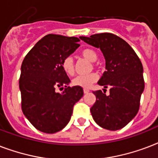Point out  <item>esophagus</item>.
I'll return each mask as SVG.
<instances>
[{"label": "esophagus", "mask_w": 158, "mask_h": 158, "mask_svg": "<svg viewBox=\"0 0 158 158\" xmlns=\"http://www.w3.org/2000/svg\"><path fill=\"white\" fill-rule=\"evenodd\" d=\"M89 92V89H84V94H88Z\"/></svg>", "instance_id": "34e87169"}]
</instances>
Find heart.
Masks as SVG:
<instances>
[{"instance_id":"b5f03b06","label":"heart","mask_w":158,"mask_h":158,"mask_svg":"<svg viewBox=\"0 0 158 158\" xmlns=\"http://www.w3.org/2000/svg\"><path fill=\"white\" fill-rule=\"evenodd\" d=\"M81 56L84 57L85 59L89 60V61L94 62L98 59V54L95 51L90 48L84 49L81 52ZM62 68L64 71L67 74H73L74 71V60L71 56L65 57L63 61H62ZM98 76L96 73H90L88 74H81V75H77L74 77L72 80V84L74 86H79L84 89H88L91 86L92 84L95 83L98 80Z\"/></svg>"}]
</instances>
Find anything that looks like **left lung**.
<instances>
[{
  "mask_svg": "<svg viewBox=\"0 0 158 158\" xmlns=\"http://www.w3.org/2000/svg\"><path fill=\"white\" fill-rule=\"evenodd\" d=\"M86 43L100 48L106 60V70L98 84L110 88L94 92L96 102L90 108L95 122L106 130L125 127L139 111L144 89L143 64L131 47L113 33L80 37Z\"/></svg>",
  "mask_w": 158,
  "mask_h": 158,
  "instance_id": "obj_1",
  "label": "left lung"
}]
</instances>
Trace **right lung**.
Listing matches in <instances>:
<instances>
[{"instance_id": "1", "label": "right lung", "mask_w": 158, "mask_h": 158, "mask_svg": "<svg viewBox=\"0 0 158 158\" xmlns=\"http://www.w3.org/2000/svg\"><path fill=\"white\" fill-rule=\"evenodd\" d=\"M79 39L48 34L36 43L21 65V107L32 125L53 134L66 126L74 104L84 95L81 87H68L69 80L62 61L79 47ZM57 88L64 89L61 93Z\"/></svg>"}]
</instances>
